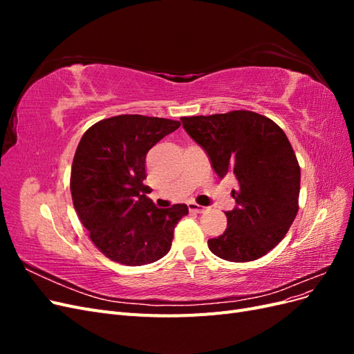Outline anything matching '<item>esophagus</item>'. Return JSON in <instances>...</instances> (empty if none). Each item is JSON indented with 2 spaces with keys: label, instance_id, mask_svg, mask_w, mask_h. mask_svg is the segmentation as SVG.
<instances>
[{
  "label": "esophagus",
  "instance_id": "34e87169",
  "mask_svg": "<svg viewBox=\"0 0 354 354\" xmlns=\"http://www.w3.org/2000/svg\"><path fill=\"white\" fill-rule=\"evenodd\" d=\"M187 207H189V211H190V212H196V214H201V212H205V211H207V207L198 205V203H194V202H190Z\"/></svg>",
  "mask_w": 354,
  "mask_h": 354
}]
</instances>
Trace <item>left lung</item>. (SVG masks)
Masks as SVG:
<instances>
[{
	"label": "left lung",
	"instance_id": "left-lung-1",
	"mask_svg": "<svg viewBox=\"0 0 354 354\" xmlns=\"http://www.w3.org/2000/svg\"><path fill=\"white\" fill-rule=\"evenodd\" d=\"M181 122L218 177L238 181L236 208L224 212L227 227L208 241L209 251L234 263L260 259L285 238L298 212L301 173L286 134L251 111L183 116Z\"/></svg>",
	"mask_w": 354,
	"mask_h": 354
}]
</instances>
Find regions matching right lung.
I'll list each match as a JSON object with an SVG mask.
<instances>
[{"mask_svg": "<svg viewBox=\"0 0 354 354\" xmlns=\"http://www.w3.org/2000/svg\"><path fill=\"white\" fill-rule=\"evenodd\" d=\"M178 127L165 118L118 115L84 133L72 162V201L91 242L109 260L143 266L162 259L189 214L185 203L156 208L143 183L147 152Z\"/></svg>", "mask_w": 354, "mask_h": 354, "instance_id": "1", "label": "right lung"}]
</instances>
